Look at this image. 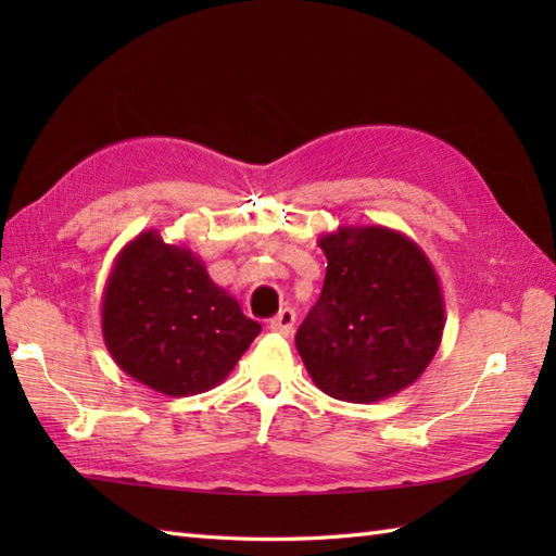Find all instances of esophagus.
<instances>
[{
  "label": "esophagus",
  "instance_id": "obj_1",
  "mask_svg": "<svg viewBox=\"0 0 556 556\" xmlns=\"http://www.w3.org/2000/svg\"><path fill=\"white\" fill-rule=\"evenodd\" d=\"M293 325H296V313H293L291 308H285V311H279L275 320L269 323V329L277 334L289 337V334H293Z\"/></svg>",
  "mask_w": 556,
  "mask_h": 556
}]
</instances>
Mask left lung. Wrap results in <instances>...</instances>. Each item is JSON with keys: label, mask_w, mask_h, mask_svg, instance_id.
I'll list each match as a JSON object with an SVG mask.
<instances>
[{"label": "left lung", "mask_w": 556, "mask_h": 556, "mask_svg": "<svg viewBox=\"0 0 556 556\" xmlns=\"http://www.w3.org/2000/svg\"><path fill=\"white\" fill-rule=\"evenodd\" d=\"M320 301L296 332L313 382L351 404H375L413 384L444 332L440 279L422 248L389 227H339Z\"/></svg>", "instance_id": "8db88e82"}]
</instances>
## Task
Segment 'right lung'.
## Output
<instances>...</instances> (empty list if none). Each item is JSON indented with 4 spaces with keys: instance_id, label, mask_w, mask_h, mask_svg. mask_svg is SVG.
I'll list each match as a JSON object with an SVG mask.
<instances>
[{
    "instance_id": "obj_1",
    "label": "right lung",
    "mask_w": 556,
    "mask_h": 556,
    "mask_svg": "<svg viewBox=\"0 0 556 556\" xmlns=\"http://www.w3.org/2000/svg\"><path fill=\"white\" fill-rule=\"evenodd\" d=\"M205 263L150 229L116 255L102 293V337L134 380L167 396H193L227 380L260 334Z\"/></svg>"
}]
</instances>
